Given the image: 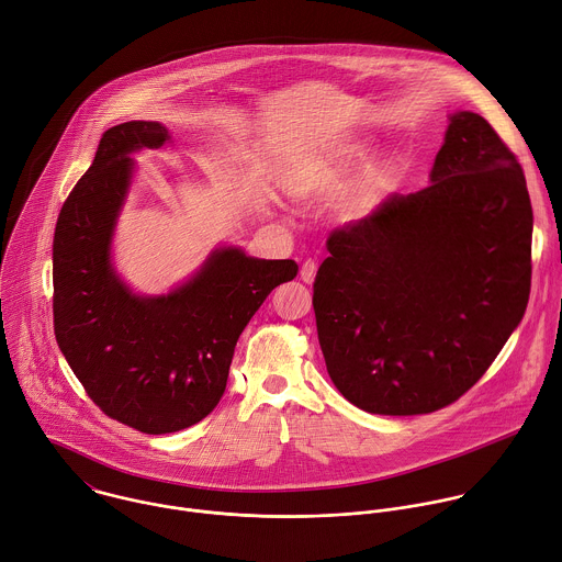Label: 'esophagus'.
I'll return each instance as SVG.
<instances>
[{
	"label": "esophagus",
	"mask_w": 562,
	"mask_h": 562,
	"mask_svg": "<svg viewBox=\"0 0 562 562\" xmlns=\"http://www.w3.org/2000/svg\"><path fill=\"white\" fill-rule=\"evenodd\" d=\"M315 273H317V265H315L313 260H306V262L302 265V269H300V278H302V282H306V284H311V282L315 280Z\"/></svg>",
	"instance_id": "34e87169"
}]
</instances>
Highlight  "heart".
I'll return each mask as SVG.
<instances>
[{"label":"heart","instance_id":"1","mask_svg":"<svg viewBox=\"0 0 562 562\" xmlns=\"http://www.w3.org/2000/svg\"><path fill=\"white\" fill-rule=\"evenodd\" d=\"M370 140L363 136H337L319 143L304 154L284 176V190L300 201H315L337 192L348 182L352 171L370 154ZM393 182V171L386 165H372L361 182L355 207L368 205L372 199L384 194Z\"/></svg>","mask_w":562,"mask_h":562}]
</instances>
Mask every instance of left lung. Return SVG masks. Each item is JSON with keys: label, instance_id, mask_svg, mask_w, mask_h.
<instances>
[{"label": "left lung", "instance_id": "left-lung-1", "mask_svg": "<svg viewBox=\"0 0 562 562\" xmlns=\"http://www.w3.org/2000/svg\"><path fill=\"white\" fill-rule=\"evenodd\" d=\"M448 121L430 184L335 232L315 276L328 375L372 415H426L459 400L527 308L525 173L481 114Z\"/></svg>", "mask_w": 562, "mask_h": 562}]
</instances>
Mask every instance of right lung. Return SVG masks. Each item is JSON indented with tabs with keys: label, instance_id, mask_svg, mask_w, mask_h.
<instances>
[{
	"label": "right lung",
	"instance_id": "right-lung-1",
	"mask_svg": "<svg viewBox=\"0 0 562 562\" xmlns=\"http://www.w3.org/2000/svg\"><path fill=\"white\" fill-rule=\"evenodd\" d=\"M165 143L171 136L158 121L110 127L53 243L57 344L90 400L145 435L184 430L218 406L240 333L297 276L293 260L221 245L167 293H136L114 267V232L138 169L134 154Z\"/></svg>",
	"mask_w": 562,
	"mask_h": 562
}]
</instances>
